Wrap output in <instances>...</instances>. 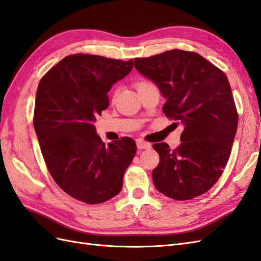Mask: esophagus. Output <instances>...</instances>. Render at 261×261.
<instances>
[{
	"label": "esophagus",
	"instance_id": "obj_1",
	"mask_svg": "<svg viewBox=\"0 0 261 261\" xmlns=\"http://www.w3.org/2000/svg\"><path fill=\"white\" fill-rule=\"evenodd\" d=\"M137 146L139 150H148V148H151V144L145 142V141H142V140L137 141Z\"/></svg>",
	"mask_w": 261,
	"mask_h": 261
}]
</instances>
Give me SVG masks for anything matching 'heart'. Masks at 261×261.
<instances>
[{
  "label": "heart",
  "instance_id": "obj_1",
  "mask_svg": "<svg viewBox=\"0 0 261 261\" xmlns=\"http://www.w3.org/2000/svg\"><path fill=\"white\" fill-rule=\"evenodd\" d=\"M148 83H150V82L141 81V82H139V83L137 84V88H138V87H141V86H144V85H146V84H148Z\"/></svg>",
  "mask_w": 261,
  "mask_h": 261
}]
</instances>
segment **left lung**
Wrapping results in <instances>:
<instances>
[{"label": "left lung", "instance_id": "8db88e82", "mask_svg": "<svg viewBox=\"0 0 261 261\" xmlns=\"http://www.w3.org/2000/svg\"><path fill=\"white\" fill-rule=\"evenodd\" d=\"M137 70L159 86L163 113L184 124L181 143L153 144L156 189L175 200L203 195L219 180L232 151L238 114L225 73L202 56L174 49L136 58Z\"/></svg>", "mask_w": 261, "mask_h": 261}]
</instances>
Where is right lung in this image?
Returning a JSON list of instances; mask_svg holds the SVG:
<instances>
[{
  "label": "right lung",
  "mask_w": 261,
  "mask_h": 261,
  "mask_svg": "<svg viewBox=\"0 0 261 261\" xmlns=\"http://www.w3.org/2000/svg\"><path fill=\"white\" fill-rule=\"evenodd\" d=\"M133 60L95 55L65 57L39 82L34 128L51 177L65 193L88 204L118 195L137 152L123 137L106 145L94 121L108 108L107 93L131 72Z\"/></svg>",
  "instance_id": "1"
}]
</instances>
